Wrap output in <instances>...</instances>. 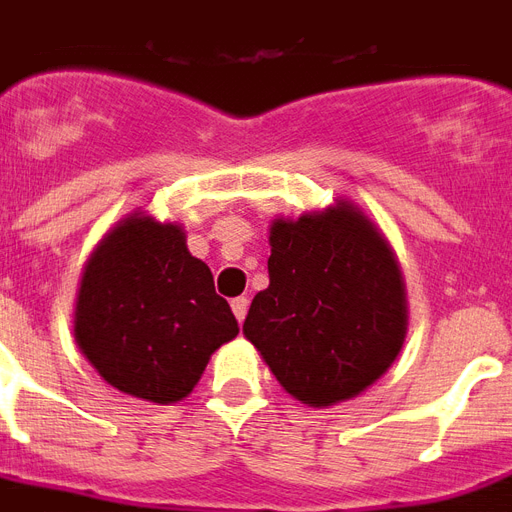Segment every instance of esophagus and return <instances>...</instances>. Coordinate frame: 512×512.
I'll return each mask as SVG.
<instances>
[{
  "mask_svg": "<svg viewBox=\"0 0 512 512\" xmlns=\"http://www.w3.org/2000/svg\"><path fill=\"white\" fill-rule=\"evenodd\" d=\"M232 312H235V318L243 323L245 315H248V299H245V296H240V299L232 301Z\"/></svg>",
  "mask_w": 512,
  "mask_h": 512,
  "instance_id": "1",
  "label": "esophagus"
}]
</instances>
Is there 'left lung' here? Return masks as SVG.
Here are the masks:
<instances>
[{
    "instance_id": "8db88e82",
    "label": "left lung",
    "mask_w": 512,
    "mask_h": 512,
    "mask_svg": "<svg viewBox=\"0 0 512 512\" xmlns=\"http://www.w3.org/2000/svg\"><path fill=\"white\" fill-rule=\"evenodd\" d=\"M269 285L253 296L245 339L291 398L328 408L368 390L403 350L406 283L398 256L363 208L269 224Z\"/></svg>"
}]
</instances>
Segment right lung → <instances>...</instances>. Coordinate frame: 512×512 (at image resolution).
I'll return each mask as SVG.
<instances>
[{"label": "right lung", "mask_w": 512, "mask_h": 512, "mask_svg": "<svg viewBox=\"0 0 512 512\" xmlns=\"http://www.w3.org/2000/svg\"><path fill=\"white\" fill-rule=\"evenodd\" d=\"M208 264L178 221L133 211L95 245L79 280L74 342L98 376L130 398L170 406L237 336Z\"/></svg>", "instance_id": "right-lung-1"}]
</instances>
